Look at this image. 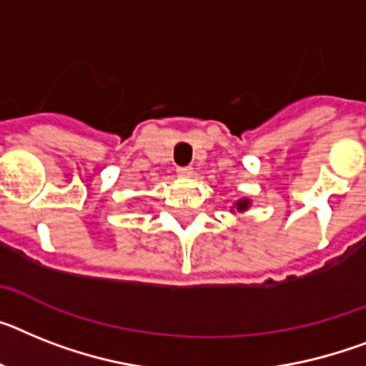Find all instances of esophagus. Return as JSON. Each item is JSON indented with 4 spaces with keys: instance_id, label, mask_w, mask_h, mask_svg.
Wrapping results in <instances>:
<instances>
[{
    "instance_id": "34e87169",
    "label": "esophagus",
    "mask_w": 366,
    "mask_h": 366,
    "mask_svg": "<svg viewBox=\"0 0 366 366\" xmlns=\"http://www.w3.org/2000/svg\"><path fill=\"white\" fill-rule=\"evenodd\" d=\"M177 174L180 178H189L193 174V169L189 167V165H186V167H178L177 169Z\"/></svg>"
}]
</instances>
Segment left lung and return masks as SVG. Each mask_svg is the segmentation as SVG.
Segmentation results:
<instances>
[{
	"label": "left lung",
	"instance_id": "obj_1",
	"mask_svg": "<svg viewBox=\"0 0 366 366\" xmlns=\"http://www.w3.org/2000/svg\"><path fill=\"white\" fill-rule=\"evenodd\" d=\"M236 212H245L249 208V199H240V201L236 202Z\"/></svg>",
	"mask_w": 366,
	"mask_h": 366
}]
</instances>
